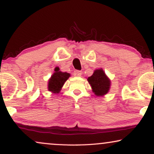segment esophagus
<instances>
[{
	"label": "esophagus",
	"mask_w": 154,
	"mask_h": 154,
	"mask_svg": "<svg viewBox=\"0 0 154 154\" xmlns=\"http://www.w3.org/2000/svg\"><path fill=\"white\" fill-rule=\"evenodd\" d=\"M81 75H82V71H75L74 72H73V75H74V76H76V77H80V76H81Z\"/></svg>",
	"instance_id": "esophagus-1"
}]
</instances>
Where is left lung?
<instances>
[{
    "label": "left lung",
    "instance_id": "obj_1",
    "mask_svg": "<svg viewBox=\"0 0 154 154\" xmlns=\"http://www.w3.org/2000/svg\"><path fill=\"white\" fill-rule=\"evenodd\" d=\"M87 80L91 86L92 92L96 96H104L109 92L111 88V80L109 79L102 69L94 70L93 74L88 77Z\"/></svg>",
    "mask_w": 154,
    "mask_h": 154
}]
</instances>
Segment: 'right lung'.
Returning a JSON list of instances; mask_svg holds the SVG:
<instances>
[{
  "mask_svg": "<svg viewBox=\"0 0 154 154\" xmlns=\"http://www.w3.org/2000/svg\"><path fill=\"white\" fill-rule=\"evenodd\" d=\"M70 76V73L62 72L60 71L59 67H55L54 72L52 73L51 77L48 80V90L53 94H59L65 82Z\"/></svg>",
  "mask_w": 154,
  "mask_h": 154,
  "instance_id": "obj_1",
  "label": "right lung"
}]
</instances>
